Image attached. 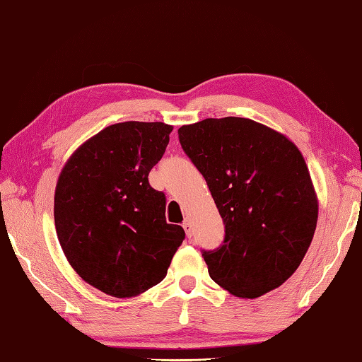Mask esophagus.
I'll return each mask as SVG.
<instances>
[{"label":"esophagus","instance_id":"1","mask_svg":"<svg viewBox=\"0 0 362 362\" xmlns=\"http://www.w3.org/2000/svg\"><path fill=\"white\" fill-rule=\"evenodd\" d=\"M183 229H185V233H187L188 238L193 237V226H191L189 219H185V223H183Z\"/></svg>","mask_w":362,"mask_h":362}]
</instances>
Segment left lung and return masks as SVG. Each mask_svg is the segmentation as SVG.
<instances>
[{"label": "left lung", "mask_w": 362, "mask_h": 362, "mask_svg": "<svg viewBox=\"0 0 362 362\" xmlns=\"http://www.w3.org/2000/svg\"><path fill=\"white\" fill-rule=\"evenodd\" d=\"M179 139L224 221L223 245L202 251L210 278L240 298L284 284L308 252L318 218L298 147L245 117L182 125Z\"/></svg>", "instance_id": "1"}]
</instances>
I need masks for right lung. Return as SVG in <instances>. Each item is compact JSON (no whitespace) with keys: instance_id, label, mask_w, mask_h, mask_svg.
Instances as JSON below:
<instances>
[{"instance_id":"right-lung-1","label":"right lung","mask_w":362,"mask_h":362,"mask_svg":"<svg viewBox=\"0 0 362 362\" xmlns=\"http://www.w3.org/2000/svg\"><path fill=\"white\" fill-rule=\"evenodd\" d=\"M173 125L120 122L72 153L54 191V226L69 264L103 293L132 298L165 279L185 238L148 183Z\"/></svg>"}]
</instances>
